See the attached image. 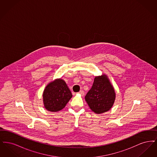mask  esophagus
<instances>
[{
  "mask_svg": "<svg viewBox=\"0 0 157 157\" xmlns=\"http://www.w3.org/2000/svg\"><path fill=\"white\" fill-rule=\"evenodd\" d=\"M79 94H80L82 96H83L84 94H85V92H84L83 90H80V91L79 92Z\"/></svg>",
  "mask_w": 157,
  "mask_h": 157,
  "instance_id": "esophagus-1",
  "label": "esophagus"
}]
</instances>
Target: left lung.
Returning a JSON list of instances; mask_svg holds the SVG:
<instances>
[{
	"instance_id": "8db88e82",
	"label": "left lung",
	"mask_w": 157,
	"mask_h": 157,
	"mask_svg": "<svg viewBox=\"0 0 157 157\" xmlns=\"http://www.w3.org/2000/svg\"><path fill=\"white\" fill-rule=\"evenodd\" d=\"M85 98L91 110L96 113L106 112L112 108L115 93L106 75L95 78L92 86Z\"/></svg>"
}]
</instances>
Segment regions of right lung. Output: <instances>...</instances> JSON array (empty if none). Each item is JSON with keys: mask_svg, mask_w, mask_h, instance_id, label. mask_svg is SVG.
Wrapping results in <instances>:
<instances>
[{"mask_svg": "<svg viewBox=\"0 0 157 157\" xmlns=\"http://www.w3.org/2000/svg\"><path fill=\"white\" fill-rule=\"evenodd\" d=\"M72 97V93L65 82L58 79L49 83L45 88L44 103L45 108L51 112L62 109Z\"/></svg>", "mask_w": 157, "mask_h": 157, "instance_id": "right-lung-1", "label": "right lung"}]
</instances>
